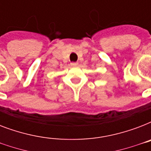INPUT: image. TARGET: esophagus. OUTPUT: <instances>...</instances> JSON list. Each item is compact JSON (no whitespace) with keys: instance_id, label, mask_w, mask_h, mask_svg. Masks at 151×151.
<instances>
[{"instance_id":"34e87169","label":"esophagus","mask_w":151,"mask_h":151,"mask_svg":"<svg viewBox=\"0 0 151 151\" xmlns=\"http://www.w3.org/2000/svg\"><path fill=\"white\" fill-rule=\"evenodd\" d=\"M70 65L72 66H78V63H71Z\"/></svg>"}]
</instances>
